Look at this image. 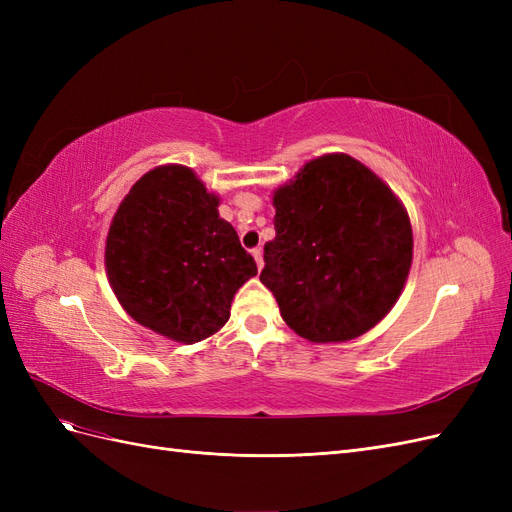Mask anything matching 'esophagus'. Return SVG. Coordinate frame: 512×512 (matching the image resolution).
Segmentation results:
<instances>
[{"label":"esophagus","instance_id":"obj_1","mask_svg":"<svg viewBox=\"0 0 512 512\" xmlns=\"http://www.w3.org/2000/svg\"><path fill=\"white\" fill-rule=\"evenodd\" d=\"M252 256H254V260H256L258 269H262V265H265V262H262V250H260V247H254V250H252Z\"/></svg>","mask_w":512,"mask_h":512}]
</instances>
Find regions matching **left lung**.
Listing matches in <instances>:
<instances>
[{"mask_svg":"<svg viewBox=\"0 0 512 512\" xmlns=\"http://www.w3.org/2000/svg\"><path fill=\"white\" fill-rule=\"evenodd\" d=\"M265 284L288 327L312 344L361 337L391 312L412 267L404 203L348 153H324L273 190Z\"/></svg>","mask_w":512,"mask_h":512,"instance_id":"8db88e82","label":"left lung"}]
</instances>
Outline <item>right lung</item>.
I'll use <instances>...</instances> for the list:
<instances>
[{"instance_id":"add662e5","label":"right lung","mask_w":512,"mask_h":512,"mask_svg":"<svg viewBox=\"0 0 512 512\" xmlns=\"http://www.w3.org/2000/svg\"><path fill=\"white\" fill-rule=\"evenodd\" d=\"M218 207L192 168L162 164L132 185L108 228L104 267L117 301L177 344L218 333L237 290L258 273Z\"/></svg>"}]
</instances>
